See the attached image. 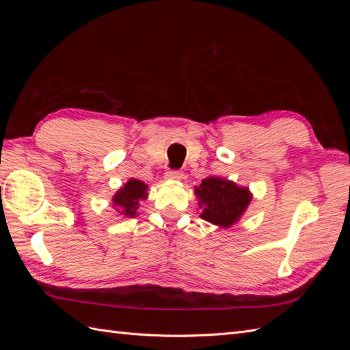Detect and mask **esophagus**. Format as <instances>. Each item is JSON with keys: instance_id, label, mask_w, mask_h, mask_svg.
<instances>
[{"instance_id": "34e87169", "label": "esophagus", "mask_w": 350, "mask_h": 350, "mask_svg": "<svg viewBox=\"0 0 350 350\" xmlns=\"http://www.w3.org/2000/svg\"><path fill=\"white\" fill-rule=\"evenodd\" d=\"M184 174L181 171H166L165 178L166 179H171V181H179V179H183Z\"/></svg>"}]
</instances>
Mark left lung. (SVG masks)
I'll list each match as a JSON object with an SVG mask.
<instances>
[{
  "instance_id": "1",
  "label": "left lung",
  "mask_w": 350,
  "mask_h": 350,
  "mask_svg": "<svg viewBox=\"0 0 350 350\" xmlns=\"http://www.w3.org/2000/svg\"><path fill=\"white\" fill-rule=\"evenodd\" d=\"M194 194L198 200L200 217L221 229L238 224L252 200L248 187L216 175H210L196 185Z\"/></svg>"
}]
</instances>
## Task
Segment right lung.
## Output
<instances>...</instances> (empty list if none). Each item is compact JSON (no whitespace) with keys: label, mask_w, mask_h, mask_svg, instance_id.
I'll use <instances>...</instances> for the list:
<instances>
[{"label":"right lung","mask_w":350,"mask_h":350,"mask_svg":"<svg viewBox=\"0 0 350 350\" xmlns=\"http://www.w3.org/2000/svg\"><path fill=\"white\" fill-rule=\"evenodd\" d=\"M149 185L140 179L130 178L112 197V207L124 217H135L139 213L140 203L149 197Z\"/></svg>","instance_id":"add662e5"}]
</instances>
